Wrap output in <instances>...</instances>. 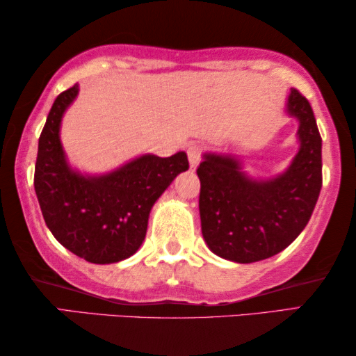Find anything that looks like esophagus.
<instances>
[{
    "label": "esophagus",
    "mask_w": 356,
    "mask_h": 356,
    "mask_svg": "<svg viewBox=\"0 0 356 356\" xmlns=\"http://www.w3.org/2000/svg\"><path fill=\"white\" fill-rule=\"evenodd\" d=\"M201 155H202V147L201 145H191L188 149V159H189V165L191 168H196L199 162H201Z\"/></svg>",
    "instance_id": "1"
}]
</instances>
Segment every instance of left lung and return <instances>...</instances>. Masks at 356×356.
<instances>
[{
    "instance_id": "8db88e82",
    "label": "left lung",
    "mask_w": 356,
    "mask_h": 356,
    "mask_svg": "<svg viewBox=\"0 0 356 356\" xmlns=\"http://www.w3.org/2000/svg\"><path fill=\"white\" fill-rule=\"evenodd\" d=\"M286 113L298 120V154L284 173L250 178L232 155L204 154L199 213L209 250L250 264L284 251L309 222L323 186V139L309 102L290 90Z\"/></svg>"
}]
</instances>
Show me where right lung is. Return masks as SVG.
Returning <instances> with one entry per match:
<instances>
[{"label": "right lung", "instance_id": "obj_1", "mask_svg": "<svg viewBox=\"0 0 356 356\" xmlns=\"http://www.w3.org/2000/svg\"><path fill=\"white\" fill-rule=\"evenodd\" d=\"M77 92V84L61 92L48 113L38 139L33 186L47 227L66 250L94 264H113L139 250L150 209L189 163L184 152L167 159L145 154L105 175L72 170L60 126Z\"/></svg>", "mask_w": 356, "mask_h": 356}]
</instances>
